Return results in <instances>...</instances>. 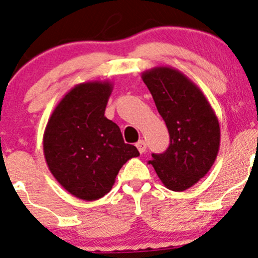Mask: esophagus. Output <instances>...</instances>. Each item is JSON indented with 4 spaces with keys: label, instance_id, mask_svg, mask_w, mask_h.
<instances>
[{
    "label": "esophagus",
    "instance_id": "esophagus-1",
    "mask_svg": "<svg viewBox=\"0 0 258 258\" xmlns=\"http://www.w3.org/2000/svg\"><path fill=\"white\" fill-rule=\"evenodd\" d=\"M136 147H137L138 152H140V153H141V154H143V153L147 151V144H146V142H144V141H143V140L138 141V142H137V143H136Z\"/></svg>",
    "mask_w": 258,
    "mask_h": 258
}]
</instances>
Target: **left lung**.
<instances>
[{
  "instance_id": "left-lung-1",
  "label": "left lung",
  "mask_w": 258,
  "mask_h": 258,
  "mask_svg": "<svg viewBox=\"0 0 258 258\" xmlns=\"http://www.w3.org/2000/svg\"><path fill=\"white\" fill-rule=\"evenodd\" d=\"M142 79L170 135L169 148L149 160L166 188L185 191L206 176L220 144L219 121L202 90L168 66L144 71Z\"/></svg>"
}]
</instances>
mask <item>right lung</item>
<instances>
[{"label": "right lung", "instance_id": "1", "mask_svg": "<svg viewBox=\"0 0 258 258\" xmlns=\"http://www.w3.org/2000/svg\"><path fill=\"white\" fill-rule=\"evenodd\" d=\"M112 83L92 81L66 93L45 127L42 148L51 174L66 191L95 201L112 188L122 165L140 155L105 117Z\"/></svg>", "mask_w": 258, "mask_h": 258}]
</instances>
